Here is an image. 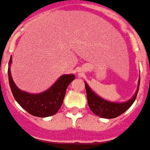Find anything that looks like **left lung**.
<instances>
[{
	"label": "left lung",
	"mask_w": 150,
	"mask_h": 150,
	"mask_svg": "<svg viewBox=\"0 0 150 150\" xmlns=\"http://www.w3.org/2000/svg\"><path fill=\"white\" fill-rule=\"evenodd\" d=\"M85 86L86 90L88 105L90 110L93 111V113L101 118L113 119L118 117L119 115L125 112L134 103L140 86V78L138 80L137 89L136 90L134 95L128 101L122 103L110 102L101 98L99 95H98L95 92L93 91V90L88 86L86 82H85Z\"/></svg>",
	"instance_id": "1"
}]
</instances>
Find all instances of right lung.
I'll return each instance as SVG.
<instances>
[{
	"instance_id": "obj_1",
	"label": "right lung",
	"mask_w": 150,
	"mask_h": 150,
	"mask_svg": "<svg viewBox=\"0 0 150 150\" xmlns=\"http://www.w3.org/2000/svg\"><path fill=\"white\" fill-rule=\"evenodd\" d=\"M10 57L8 68L9 82L15 100L28 113L37 117H48L57 113L63 103L67 87L75 79L73 74H64L47 90L39 94H30L19 89L13 80L10 64Z\"/></svg>"
}]
</instances>
